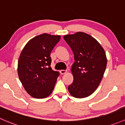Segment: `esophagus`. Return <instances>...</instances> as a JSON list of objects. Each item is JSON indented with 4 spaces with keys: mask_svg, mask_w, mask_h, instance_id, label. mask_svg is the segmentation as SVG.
I'll use <instances>...</instances> for the list:
<instances>
[{
    "mask_svg": "<svg viewBox=\"0 0 125 125\" xmlns=\"http://www.w3.org/2000/svg\"><path fill=\"white\" fill-rule=\"evenodd\" d=\"M66 72H67V70H61L60 71V73L61 74H64L66 73Z\"/></svg>",
    "mask_w": 125,
    "mask_h": 125,
    "instance_id": "34e87169",
    "label": "esophagus"
}]
</instances>
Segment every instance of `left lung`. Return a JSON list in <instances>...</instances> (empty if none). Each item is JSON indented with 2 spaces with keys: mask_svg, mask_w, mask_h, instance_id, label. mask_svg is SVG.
<instances>
[{
  "mask_svg": "<svg viewBox=\"0 0 125 125\" xmlns=\"http://www.w3.org/2000/svg\"><path fill=\"white\" fill-rule=\"evenodd\" d=\"M74 57L71 67L73 82L68 86L73 96L83 98L90 96L100 85L107 65L104 50L94 38L79 32L63 37Z\"/></svg>",
  "mask_w": 125,
  "mask_h": 125,
  "instance_id": "obj_1",
  "label": "left lung"
}]
</instances>
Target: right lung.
Instances as JSON below:
<instances>
[{
    "label": "right lung",
    "mask_w": 125,
    "mask_h": 125,
    "mask_svg": "<svg viewBox=\"0 0 125 125\" xmlns=\"http://www.w3.org/2000/svg\"><path fill=\"white\" fill-rule=\"evenodd\" d=\"M60 35L43 33L30 40L18 60L19 78L26 92L35 98H44L54 90L59 73L51 67L50 54Z\"/></svg>",
    "instance_id": "add662e5"
}]
</instances>
